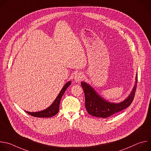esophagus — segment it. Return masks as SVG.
<instances>
[{
  "instance_id": "esophagus-1",
  "label": "esophagus",
  "mask_w": 151,
  "mask_h": 151,
  "mask_svg": "<svg viewBox=\"0 0 151 151\" xmlns=\"http://www.w3.org/2000/svg\"><path fill=\"white\" fill-rule=\"evenodd\" d=\"M83 78V75L80 73H77L74 76V80L77 82H79L81 81Z\"/></svg>"
}]
</instances>
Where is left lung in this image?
Returning a JSON list of instances; mask_svg holds the SVG:
<instances>
[{
    "label": "left lung",
    "instance_id": "left-lung-1",
    "mask_svg": "<svg viewBox=\"0 0 151 151\" xmlns=\"http://www.w3.org/2000/svg\"><path fill=\"white\" fill-rule=\"evenodd\" d=\"M137 84V74L136 76L134 86L130 95L124 101L117 104L106 101L100 96L89 84L83 81L81 82V85L85 95V107L87 112L94 116L105 118L124 110L129 106L133 101Z\"/></svg>",
    "mask_w": 151,
    "mask_h": 151
}]
</instances>
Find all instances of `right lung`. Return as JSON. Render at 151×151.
Wrapping results in <instances>:
<instances>
[{"mask_svg":"<svg viewBox=\"0 0 151 151\" xmlns=\"http://www.w3.org/2000/svg\"><path fill=\"white\" fill-rule=\"evenodd\" d=\"M71 81H68L64 85V86L63 87L61 92H60V93H59V95H58V96L56 97L54 102L52 103V104L46 109L41 111H39V112H28V111H25V112L30 115L33 116L35 117H37V118H43V117L48 118V117H51L55 115L59 112V104H60V102H61V99L63 95H64V93H65L66 89L68 87V86L71 84Z\"/></svg>","mask_w":151,"mask_h":151,"instance_id":"1","label":"right lung"}]
</instances>
